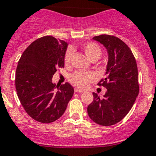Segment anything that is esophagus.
Returning <instances> with one entry per match:
<instances>
[{"label":"esophagus","instance_id":"1","mask_svg":"<svg viewBox=\"0 0 156 156\" xmlns=\"http://www.w3.org/2000/svg\"><path fill=\"white\" fill-rule=\"evenodd\" d=\"M74 92H76V93H83V90L78 89V88H75L74 89Z\"/></svg>","mask_w":156,"mask_h":156}]
</instances>
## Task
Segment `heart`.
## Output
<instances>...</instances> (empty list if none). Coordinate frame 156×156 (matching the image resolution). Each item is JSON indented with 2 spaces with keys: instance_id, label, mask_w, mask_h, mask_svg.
Returning a JSON list of instances; mask_svg holds the SVG:
<instances>
[{
  "instance_id": "b5f03b06",
  "label": "heart",
  "mask_w": 156,
  "mask_h": 156,
  "mask_svg": "<svg viewBox=\"0 0 156 156\" xmlns=\"http://www.w3.org/2000/svg\"><path fill=\"white\" fill-rule=\"evenodd\" d=\"M82 49L86 54V56L90 60H98L102 54V49L99 45L95 42H88L82 45ZM72 55V50L68 49L66 52L64 57V62L67 65L70 61ZM96 79V75L93 72H84L78 71L72 74L69 78L70 82L79 88H86L90 82H94Z\"/></svg>"
}]
</instances>
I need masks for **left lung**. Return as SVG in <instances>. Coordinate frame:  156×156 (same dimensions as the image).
<instances>
[{
    "label": "left lung",
    "mask_w": 156,
    "mask_h": 156,
    "mask_svg": "<svg viewBox=\"0 0 156 156\" xmlns=\"http://www.w3.org/2000/svg\"><path fill=\"white\" fill-rule=\"evenodd\" d=\"M93 39L104 45L108 53L107 77L98 84L107 90L102 98L93 93L94 100L87 107V113L95 123L111 126L128 114L139 94L137 64L128 45L121 39L107 34Z\"/></svg>",
    "instance_id": "obj_1"
}]
</instances>
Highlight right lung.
<instances>
[{
  "instance_id": "right-lung-1",
  "label": "right lung",
  "mask_w": 156,
  "mask_h": 156,
  "mask_svg": "<svg viewBox=\"0 0 156 156\" xmlns=\"http://www.w3.org/2000/svg\"><path fill=\"white\" fill-rule=\"evenodd\" d=\"M67 45L54 37H42L28 46L18 62L16 94L26 113L37 122L50 123L58 119L74 94L68 82L58 87L52 82L57 69L64 67Z\"/></svg>"
}]
</instances>
